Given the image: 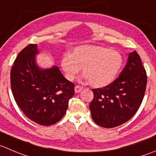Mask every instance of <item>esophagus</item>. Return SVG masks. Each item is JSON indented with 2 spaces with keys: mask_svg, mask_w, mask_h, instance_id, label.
Segmentation results:
<instances>
[{
  "mask_svg": "<svg viewBox=\"0 0 156 156\" xmlns=\"http://www.w3.org/2000/svg\"><path fill=\"white\" fill-rule=\"evenodd\" d=\"M83 89L82 86H80V85H76L75 87V93H79L81 90Z\"/></svg>",
  "mask_w": 156,
  "mask_h": 156,
  "instance_id": "esophagus-1",
  "label": "esophagus"
}]
</instances>
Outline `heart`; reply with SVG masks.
Masks as SVG:
<instances>
[{
    "mask_svg": "<svg viewBox=\"0 0 156 156\" xmlns=\"http://www.w3.org/2000/svg\"><path fill=\"white\" fill-rule=\"evenodd\" d=\"M123 61L121 54L110 48L83 46L75 49L72 55L66 54L62 59V67L70 81L78 76L83 68L89 84L101 87L114 80Z\"/></svg>",
    "mask_w": 156,
    "mask_h": 156,
    "instance_id": "b5f03b06",
    "label": "heart"
}]
</instances>
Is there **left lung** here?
I'll return each instance as SVG.
<instances>
[{"mask_svg": "<svg viewBox=\"0 0 156 156\" xmlns=\"http://www.w3.org/2000/svg\"><path fill=\"white\" fill-rule=\"evenodd\" d=\"M147 84L146 69L136 51L130 52L120 76L109 85L92 89L89 108L94 121L104 128H113L131 119L140 108Z\"/></svg>", "mask_w": 156, "mask_h": 156, "instance_id": "1", "label": "left lung"}]
</instances>
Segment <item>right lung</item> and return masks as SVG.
<instances>
[{"mask_svg": "<svg viewBox=\"0 0 156 156\" xmlns=\"http://www.w3.org/2000/svg\"><path fill=\"white\" fill-rule=\"evenodd\" d=\"M37 44L26 46L10 71V85L15 101L30 120L42 126L56 123L62 118L75 84L68 81L57 66L41 69L35 55Z\"/></svg>", "mask_w": 156, "mask_h": 156, "instance_id": "obj_1", "label": "right lung"}]
</instances>
